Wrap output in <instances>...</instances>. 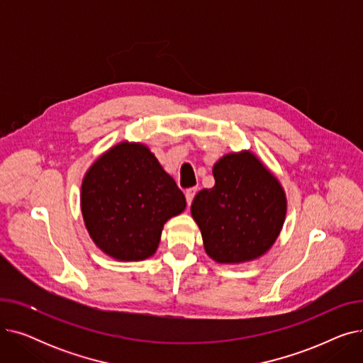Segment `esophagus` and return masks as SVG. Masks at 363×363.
I'll return each instance as SVG.
<instances>
[{
	"mask_svg": "<svg viewBox=\"0 0 363 363\" xmlns=\"http://www.w3.org/2000/svg\"><path fill=\"white\" fill-rule=\"evenodd\" d=\"M196 194H197V188H188L186 189V191H185V199H186L188 204H191V201H193Z\"/></svg>",
	"mask_w": 363,
	"mask_h": 363,
	"instance_id": "obj_1",
	"label": "esophagus"
}]
</instances>
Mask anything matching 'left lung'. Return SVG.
I'll use <instances>...</instances> for the list:
<instances>
[{
  "mask_svg": "<svg viewBox=\"0 0 363 363\" xmlns=\"http://www.w3.org/2000/svg\"><path fill=\"white\" fill-rule=\"evenodd\" d=\"M215 186L194 197L206 253L219 263L253 260L271 249L287 200L278 179L250 151L231 152L213 166Z\"/></svg>",
  "mask_w": 363,
  "mask_h": 363,
  "instance_id": "obj_1",
  "label": "left lung"
}]
</instances>
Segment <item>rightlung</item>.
<instances>
[{"mask_svg": "<svg viewBox=\"0 0 363 363\" xmlns=\"http://www.w3.org/2000/svg\"><path fill=\"white\" fill-rule=\"evenodd\" d=\"M185 206L177 182L143 144L114 145L82 182L81 207L92 241L123 262L155 255L164 222Z\"/></svg>", "mask_w": 363, "mask_h": 363, "instance_id": "obj_1", "label": "right lung"}]
</instances>
